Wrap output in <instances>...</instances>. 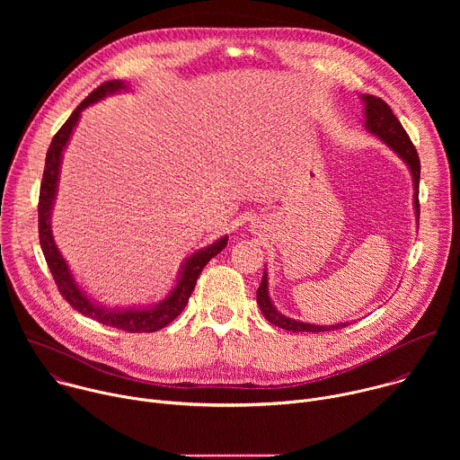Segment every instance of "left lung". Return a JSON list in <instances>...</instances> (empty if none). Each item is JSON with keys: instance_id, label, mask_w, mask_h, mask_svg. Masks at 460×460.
<instances>
[{"instance_id": "1", "label": "left lung", "mask_w": 460, "mask_h": 460, "mask_svg": "<svg viewBox=\"0 0 460 460\" xmlns=\"http://www.w3.org/2000/svg\"><path fill=\"white\" fill-rule=\"evenodd\" d=\"M360 102L364 105V128L367 130L369 135L376 137L380 142H384L393 153H395L410 169L411 174V181H413V209H415V218H417V226H419V181H420V162H419V155L410 140V137L406 135V130L402 128L401 121L397 119V116L393 114V111L389 109V105L380 100L375 98L371 94H360ZM256 304L271 323L282 327L286 332H293V333H320V332H333V330H341V327H346L351 322H339V323H311V322H302V320H295L291 316H286L284 313H280L277 309V305L273 304L271 296H270V280H268V270H264V277H261L260 288L256 291Z\"/></svg>"}]
</instances>
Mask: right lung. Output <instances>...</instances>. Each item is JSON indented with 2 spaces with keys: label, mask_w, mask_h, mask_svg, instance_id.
Returning a JSON list of instances; mask_svg holds the SVG:
<instances>
[{
  "label": "right lung",
  "mask_w": 460,
  "mask_h": 460,
  "mask_svg": "<svg viewBox=\"0 0 460 460\" xmlns=\"http://www.w3.org/2000/svg\"><path fill=\"white\" fill-rule=\"evenodd\" d=\"M119 93H128V84L121 80H112L102 84L96 91H93L69 116V119L63 123V127L58 130L56 137L50 142V147L47 151L45 158V171L43 180L40 187V204H38V226H40V243L45 254V260L49 264V270L56 280V286L63 298L67 300L78 313L111 327H118V330L130 332V333H155L167 323H171L185 307L189 302V296L196 286V279L200 277L202 270L206 268L208 261L217 256L226 245L229 236L224 234L217 238L213 243L196 249L185 260L176 275V282L171 288V291L156 304L149 305H105L93 298L76 280L73 270L69 268L67 260L63 258L61 251L56 245L54 234H52V209L58 194V183H59V171H61V160L63 153L69 146V140L75 133V128L82 118V112L100 100H105L107 96H114Z\"/></svg>",
  "instance_id": "1"
}]
</instances>
